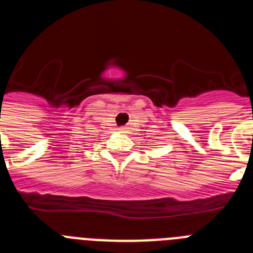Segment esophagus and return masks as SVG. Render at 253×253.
I'll use <instances>...</instances> for the list:
<instances>
[{"mask_svg": "<svg viewBox=\"0 0 253 253\" xmlns=\"http://www.w3.org/2000/svg\"><path fill=\"white\" fill-rule=\"evenodd\" d=\"M120 131H122V133H123V131H124V128H122V129H120Z\"/></svg>", "mask_w": 253, "mask_h": 253, "instance_id": "34e87169", "label": "esophagus"}]
</instances>
